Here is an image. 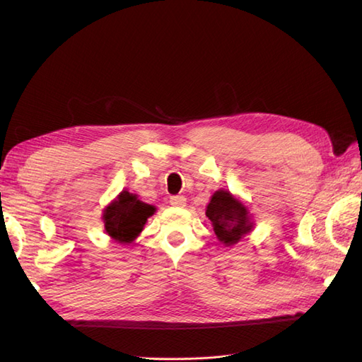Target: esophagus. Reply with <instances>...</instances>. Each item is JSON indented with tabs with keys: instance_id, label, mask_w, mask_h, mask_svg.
<instances>
[{
	"instance_id": "esophagus-1",
	"label": "esophagus",
	"mask_w": 362,
	"mask_h": 362,
	"mask_svg": "<svg viewBox=\"0 0 362 362\" xmlns=\"http://www.w3.org/2000/svg\"><path fill=\"white\" fill-rule=\"evenodd\" d=\"M169 202L174 206H185L187 205V197L185 196H171L169 197Z\"/></svg>"
}]
</instances>
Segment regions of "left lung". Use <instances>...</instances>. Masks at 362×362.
<instances>
[{
    "instance_id": "obj_1",
    "label": "left lung",
    "mask_w": 362,
    "mask_h": 362,
    "mask_svg": "<svg viewBox=\"0 0 362 362\" xmlns=\"http://www.w3.org/2000/svg\"><path fill=\"white\" fill-rule=\"evenodd\" d=\"M205 214L211 221L218 240L226 245L238 243L252 228L247 209L224 189L213 194Z\"/></svg>"
}]
</instances>
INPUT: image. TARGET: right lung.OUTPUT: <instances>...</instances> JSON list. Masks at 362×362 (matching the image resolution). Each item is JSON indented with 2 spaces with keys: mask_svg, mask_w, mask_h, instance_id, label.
<instances>
[{
  "mask_svg": "<svg viewBox=\"0 0 362 362\" xmlns=\"http://www.w3.org/2000/svg\"><path fill=\"white\" fill-rule=\"evenodd\" d=\"M153 211L156 209L152 205L138 201L135 194L122 191L117 201L104 211L107 233L118 243H132Z\"/></svg>",
  "mask_w": 362,
  "mask_h": 362,
  "instance_id": "obj_1",
  "label": "right lung"
}]
</instances>
